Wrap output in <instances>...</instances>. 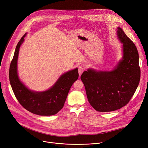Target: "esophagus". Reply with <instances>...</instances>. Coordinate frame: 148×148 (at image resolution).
Segmentation results:
<instances>
[{
    "label": "esophagus",
    "mask_w": 148,
    "mask_h": 148,
    "mask_svg": "<svg viewBox=\"0 0 148 148\" xmlns=\"http://www.w3.org/2000/svg\"><path fill=\"white\" fill-rule=\"evenodd\" d=\"M84 70H85V69H84V67L82 66H79L78 69V71L79 75H81L82 73L84 72Z\"/></svg>",
    "instance_id": "1"
}]
</instances>
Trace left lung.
Instances as JSON below:
<instances>
[{
	"mask_svg": "<svg viewBox=\"0 0 148 148\" xmlns=\"http://www.w3.org/2000/svg\"><path fill=\"white\" fill-rule=\"evenodd\" d=\"M117 36L123 44V57L111 71L88 69L81 75L88 102L99 112H110L127 104L139 85L140 70L135 45L123 30L118 27Z\"/></svg>",
	"mask_w": 148,
	"mask_h": 148,
	"instance_id": "8db88e82",
	"label": "left lung"
}]
</instances>
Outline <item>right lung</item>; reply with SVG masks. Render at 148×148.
Returning a JSON list of instances; mask_svg holds the SVG:
<instances>
[{
  "mask_svg": "<svg viewBox=\"0 0 148 148\" xmlns=\"http://www.w3.org/2000/svg\"><path fill=\"white\" fill-rule=\"evenodd\" d=\"M26 34L17 45L9 69V80L14 95L22 106L29 112L43 116L56 114L64 107L70 89L78 78V69L63 74L54 85L43 92L29 90L18 77L17 62L19 49Z\"/></svg>",
  "mask_w": 148,
  "mask_h": 148,
  "instance_id": "1",
  "label": "right lung"
}]
</instances>
